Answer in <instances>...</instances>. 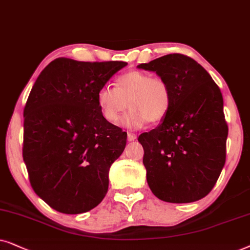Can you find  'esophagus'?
I'll return each mask as SVG.
<instances>
[{"label": "esophagus", "mask_w": 250, "mask_h": 250, "mask_svg": "<svg viewBox=\"0 0 250 250\" xmlns=\"http://www.w3.org/2000/svg\"><path fill=\"white\" fill-rule=\"evenodd\" d=\"M127 138H128L129 142H132V141H135L136 138H137V136H136L135 134H131V132H129L128 136H127Z\"/></svg>", "instance_id": "1"}]
</instances>
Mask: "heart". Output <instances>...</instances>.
<instances>
[{
  "instance_id": "obj_1",
  "label": "heart",
  "mask_w": 250,
  "mask_h": 250,
  "mask_svg": "<svg viewBox=\"0 0 250 250\" xmlns=\"http://www.w3.org/2000/svg\"><path fill=\"white\" fill-rule=\"evenodd\" d=\"M128 104L131 111L122 119L123 127L139 129L148 121L159 122L170 109V88L165 80L142 71H130L116 79L115 88L105 85L97 92L99 111L112 125L120 121Z\"/></svg>"
}]
</instances>
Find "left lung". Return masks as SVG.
Returning a JSON list of instances; mask_svg holds the SVG:
<instances>
[{"label": "left lung", "mask_w": 250, "mask_h": 250, "mask_svg": "<svg viewBox=\"0 0 250 250\" xmlns=\"http://www.w3.org/2000/svg\"><path fill=\"white\" fill-rule=\"evenodd\" d=\"M137 67L155 72L171 91L166 118L138 137L149 188L171 204L200 200L225 165L229 128L222 92L209 73L188 56L171 53Z\"/></svg>", "instance_id": "obj_1"}]
</instances>
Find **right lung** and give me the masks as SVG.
Here are the masks:
<instances>
[{"label": "right lung", "instance_id": "add662e5", "mask_svg": "<svg viewBox=\"0 0 250 250\" xmlns=\"http://www.w3.org/2000/svg\"><path fill=\"white\" fill-rule=\"evenodd\" d=\"M125 62L57 58L41 72L24 108L22 158L33 189L50 207L81 214L101 204L127 134L106 121L97 92Z\"/></svg>", "mask_w": 250, "mask_h": 250}]
</instances>
